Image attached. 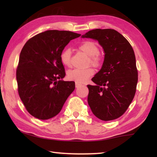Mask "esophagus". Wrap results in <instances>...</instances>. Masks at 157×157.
Listing matches in <instances>:
<instances>
[{
  "label": "esophagus",
  "mask_w": 157,
  "mask_h": 157,
  "mask_svg": "<svg viewBox=\"0 0 157 157\" xmlns=\"http://www.w3.org/2000/svg\"><path fill=\"white\" fill-rule=\"evenodd\" d=\"M82 84H80V83H78V82H75V87L76 88H79V86H82Z\"/></svg>",
  "instance_id": "34e87169"
}]
</instances>
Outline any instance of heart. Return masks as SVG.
I'll use <instances>...</instances> for the list:
<instances>
[{
  "mask_svg": "<svg viewBox=\"0 0 157 157\" xmlns=\"http://www.w3.org/2000/svg\"><path fill=\"white\" fill-rule=\"evenodd\" d=\"M79 48L89 57V64H91L95 67H98L101 65L102 58L99 55V46L95 42L92 41H84L79 45ZM71 54L72 52L69 48L64 49L61 53V62L67 67L71 66ZM94 74V71L91 68L86 69H73L68 71L67 77L68 79L71 81H75L78 83H84Z\"/></svg>",
  "mask_w": 157,
  "mask_h": 157,
  "instance_id": "heart-1",
  "label": "heart"
}]
</instances>
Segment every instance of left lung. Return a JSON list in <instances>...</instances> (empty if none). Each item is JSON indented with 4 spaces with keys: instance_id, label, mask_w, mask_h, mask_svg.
<instances>
[{
    "instance_id": "left-lung-1",
    "label": "left lung",
    "mask_w": 157,
    "mask_h": 157,
    "mask_svg": "<svg viewBox=\"0 0 157 157\" xmlns=\"http://www.w3.org/2000/svg\"><path fill=\"white\" fill-rule=\"evenodd\" d=\"M82 38L98 41L105 52L102 68L92 78L88 103L100 120H115L125 112L136 93L138 71L134 52L129 41L113 29H95Z\"/></svg>"
}]
</instances>
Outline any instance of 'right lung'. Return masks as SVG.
Segmentation results:
<instances>
[{
    "label": "right lung",
    "instance_id": "add662e5",
    "mask_svg": "<svg viewBox=\"0 0 157 157\" xmlns=\"http://www.w3.org/2000/svg\"><path fill=\"white\" fill-rule=\"evenodd\" d=\"M81 34L47 30L32 37L21 50L17 70L18 91L26 109L40 120L57 116L75 90L66 75L60 55L71 40Z\"/></svg>",
    "mask_w": 157,
    "mask_h": 157
}]
</instances>
